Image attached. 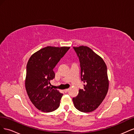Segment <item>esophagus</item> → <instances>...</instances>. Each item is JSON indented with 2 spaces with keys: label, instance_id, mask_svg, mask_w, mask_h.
Here are the masks:
<instances>
[{
  "label": "esophagus",
  "instance_id": "34e87169",
  "mask_svg": "<svg viewBox=\"0 0 134 134\" xmlns=\"http://www.w3.org/2000/svg\"><path fill=\"white\" fill-rule=\"evenodd\" d=\"M69 89H66V90H64V92L65 93H67L68 92H69Z\"/></svg>",
  "mask_w": 134,
  "mask_h": 134
}]
</instances>
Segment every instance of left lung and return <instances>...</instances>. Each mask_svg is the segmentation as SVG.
I'll return each instance as SVG.
<instances>
[{
    "mask_svg": "<svg viewBox=\"0 0 134 134\" xmlns=\"http://www.w3.org/2000/svg\"><path fill=\"white\" fill-rule=\"evenodd\" d=\"M79 60L81 80L86 83L72 98L75 107L80 112L94 111L102 102L108 90L107 69L103 60L90 47H73Z\"/></svg>",
    "mask_w": 134,
    "mask_h": 134,
    "instance_id": "obj_1",
    "label": "left lung"
}]
</instances>
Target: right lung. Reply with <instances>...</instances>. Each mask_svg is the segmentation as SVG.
<instances>
[{"instance_id":"right-lung-1","label":"right lung","mask_w":134,"mask_h":134,"mask_svg":"<svg viewBox=\"0 0 134 134\" xmlns=\"http://www.w3.org/2000/svg\"><path fill=\"white\" fill-rule=\"evenodd\" d=\"M69 47L47 46L32 55L27 64L25 86L27 94L34 106L44 112L58 108L63 95L50 86L55 78L53 70Z\"/></svg>"}]
</instances>
